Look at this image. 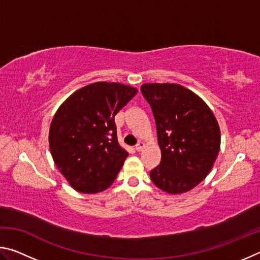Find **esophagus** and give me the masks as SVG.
Returning <instances> with one entry per match:
<instances>
[{
	"instance_id": "obj_1",
	"label": "esophagus",
	"mask_w": 260,
	"mask_h": 260,
	"mask_svg": "<svg viewBox=\"0 0 260 260\" xmlns=\"http://www.w3.org/2000/svg\"><path fill=\"white\" fill-rule=\"evenodd\" d=\"M143 147H144V143L142 142V141H139L138 144H136V146H135V150L136 151H141L143 149Z\"/></svg>"
}]
</instances>
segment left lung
<instances>
[{
    "label": "left lung",
    "instance_id": "obj_1",
    "mask_svg": "<svg viewBox=\"0 0 260 260\" xmlns=\"http://www.w3.org/2000/svg\"><path fill=\"white\" fill-rule=\"evenodd\" d=\"M141 91L152 110L161 151L151 181L174 195L189 191L203 181L218 156V121L200 96L177 83H144Z\"/></svg>",
    "mask_w": 260,
    "mask_h": 260
}]
</instances>
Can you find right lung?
Wrapping results in <instances>:
<instances>
[{
	"label": "right lung",
	"instance_id": "right-lung-1",
	"mask_svg": "<svg viewBox=\"0 0 260 260\" xmlns=\"http://www.w3.org/2000/svg\"><path fill=\"white\" fill-rule=\"evenodd\" d=\"M138 93L118 82H95L74 91L57 110L49 129L51 156L73 189L105 190L128 156L117 139L114 116Z\"/></svg>",
	"mask_w": 260,
	"mask_h": 260
}]
</instances>
